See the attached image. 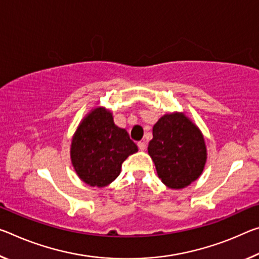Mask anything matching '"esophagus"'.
Here are the masks:
<instances>
[{
  "label": "esophagus",
  "instance_id": "1",
  "mask_svg": "<svg viewBox=\"0 0 259 259\" xmlns=\"http://www.w3.org/2000/svg\"><path fill=\"white\" fill-rule=\"evenodd\" d=\"M138 149L141 151H144L146 150V143L145 142H138Z\"/></svg>",
  "mask_w": 259,
  "mask_h": 259
}]
</instances>
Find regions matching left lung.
Instances as JSON below:
<instances>
[{
	"instance_id": "8db88e82",
	"label": "left lung",
	"mask_w": 259,
	"mask_h": 259,
	"mask_svg": "<svg viewBox=\"0 0 259 259\" xmlns=\"http://www.w3.org/2000/svg\"><path fill=\"white\" fill-rule=\"evenodd\" d=\"M159 179L171 189L196 181L206 161V147L198 128L182 114H167L153 126L149 143Z\"/></svg>"
}]
</instances>
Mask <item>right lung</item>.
I'll use <instances>...</instances> for the list:
<instances>
[{
  "label": "right lung",
  "mask_w": 259,
  "mask_h": 259,
  "mask_svg": "<svg viewBox=\"0 0 259 259\" xmlns=\"http://www.w3.org/2000/svg\"><path fill=\"white\" fill-rule=\"evenodd\" d=\"M137 151L129 134L115 125L112 114L97 108L78 126L71 144V161L86 184L101 188L117 178L123 161Z\"/></svg>",
  "instance_id": "add662e5"
}]
</instances>
